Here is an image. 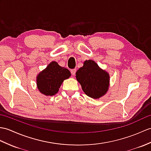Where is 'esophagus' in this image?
<instances>
[{
  "label": "esophagus",
  "mask_w": 151,
  "mask_h": 151,
  "mask_svg": "<svg viewBox=\"0 0 151 151\" xmlns=\"http://www.w3.org/2000/svg\"><path fill=\"white\" fill-rule=\"evenodd\" d=\"M76 69H71V74H72V75H75V73H76Z\"/></svg>",
  "instance_id": "esophagus-1"
}]
</instances>
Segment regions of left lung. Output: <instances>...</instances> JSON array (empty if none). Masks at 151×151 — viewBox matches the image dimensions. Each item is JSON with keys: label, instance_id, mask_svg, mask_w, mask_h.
Listing matches in <instances>:
<instances>
[{"label": "left lung", "instance_id": "8db88e82", "mask_svg": "<svg viewBox=\"0 0 151 151\" xmlns=\"http://www.w3.org/2000/svg\"><path fill=\"white\" fill-rule=\"evenodd\" d=\"M76 78L86 95L97 99L106 94L109 86V75L101 69L96 63L86 60L76 73Z\"/></svg>", "mask_w": 151, "mask_h": 151}]
</instances>
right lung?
<instances>
[{"label": "right lung", "instance_id": "right-lung-1", "mask_svg": "<svg viewBox=\"0 0 151 151\" xmlns=\"http://www.w3.org/2000/svg\"><path fill=\"white\" fill-rule=\"evenodd\" d=\"M70 76L71 73L68 69L52 61L37 75V88L45 96H53L58 93L64 80Z\"/></svg>", "mask_w": 151, "mask_h": 151}]
</instances>
